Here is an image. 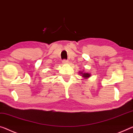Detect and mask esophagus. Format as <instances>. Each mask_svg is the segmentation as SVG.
I'll use <instances>...</instances> for the list:
<instances>
[{
    "label": "esophagus",
    "mask_w": 133,
    "mask_h": 133,
    "mask_svg": "<svg viewBox=\"0 0 133 133\" xmlns=\"http://www.w3.org/2000/svg\"><path fill=\"white\" fill-rule=\"evenodd\" d=\"M62 63H63V64H66V63H68V60H66V59H63L62 61Z\"/></svg>",
    "instance_id": "34e87169"
}]
</instances>
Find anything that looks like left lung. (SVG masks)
Masks as SVG:
<instances>
[{"instance_id": "1", "label": "left lung", "mask_w": 133, "mask_h": 133, "mask_svg": "<svg viewBox=\"0 0 133 133\" xmlns=\"http://www.w3.org/2000/svg\"><path fill=\"white\" fill-rule=\"evenodd\" d=\"M80 73H81V74L82 75V76L85 78H88V77H89L90 76V75L89 74V73H83V71H82V72H80Z\"/></svg>"}]
</instances>
